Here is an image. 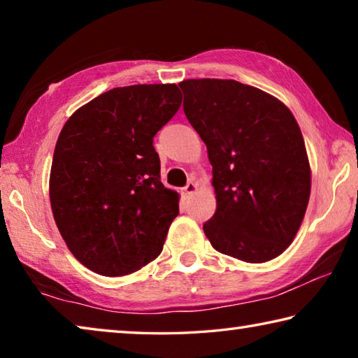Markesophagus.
Masks as SVG:
<instances>
[{"instance_id": "34e87169", "label": "esophagus", "mask_w": 358, "mask_h": 358, "mask_svg": "<svg viewBox=\"0 0 358 358\" xmlns=\"http://www.w3.org/2000/svg\"><path fill=\"white\" fill-rule=\"evenodd\" d=\"M196 189H197V185L194 183V181H189V183H187L183 189H181V192H183V196L185 197H189V196H192L194 192H196Z\"/></svg>"}]
</instances>
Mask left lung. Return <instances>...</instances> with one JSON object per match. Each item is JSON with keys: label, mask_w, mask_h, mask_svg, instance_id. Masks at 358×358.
Segmentation results:
<instances>
[{"label": "left lung", "mask_w": 358, "mask_h": 358, "mask_svg": "<svg viewBox=\"0 0 358 358\" xmlns=\"http://www.w3.org/2000/svg\"><path fill=\"white\" fill-rule=\"evenodd\" d=\"M178 87L207 145L216 211L203 232L216 251L260 264L292 243L310 201L311 171L289 108L262 90L221 78Z\"/></svg>", "instance_id": "obj_1"}]
</instances>
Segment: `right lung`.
I'll use <instances>...</instances> for the list:
<instances>
[{"label":"right lung","instance_id":"1","mask_svg":"<svg viewBox=\"0 0 358 358\" xmlns=\"http://www.w3.org/2000/svg\"><path fill=\"white\" fill-rule=\"evenodd\" d=\"M181 106L177 85L99 94L66 121L50 172V203L66 245L94 273H134L162 251L178 194L161 183L156 132Z\"/></svg>","mask_w":358,"mask_h":358}]
</instances>
